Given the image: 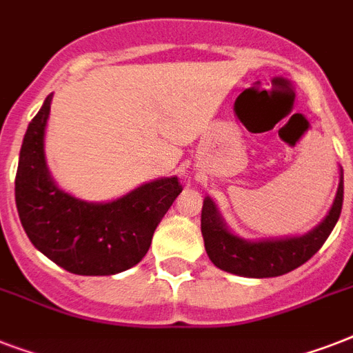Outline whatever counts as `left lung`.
<instances>
[{"label":"left lung","mask_w":353,"mask_h":353,"mask_svg":"<svg viewBox=\"0 0 353 353\" xmlns=\"http://www.w3.org/2000/svg\"><path fill=\"white\" fill-rule=\"evenodd\" d=\"M343 194L345 185L341 177L337 196L328 216L307 234L260 241H247L232 234L221 220L214 201L205 198L201 209V234L207 254L216 268L249 279H269L290 273L306 263L328 240L341 216Z\"/></svg>","instance_id":"left-lung-1"}]
</instances>
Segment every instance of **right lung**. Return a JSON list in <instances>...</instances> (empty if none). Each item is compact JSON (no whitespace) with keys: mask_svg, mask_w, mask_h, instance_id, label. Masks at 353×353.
<instances>
[{"mask_svg":"<svg viewBox=\"0 0 353 353\" xmlns=\"http://www.w3.org/2000/svg\"><path fill=\"white\" fill-rule=\"evenodd\" d=\"M52 95L29 122L16 172V207L32 245L69 273L102 276L133 268L179 196L177 177L155 179L110 203L63 192L46 165L43 137Z\"/></svg>","mask_w":353,"mask_h":353,"instance_id":"obj_1","label":"right lung"}]
</instances>
